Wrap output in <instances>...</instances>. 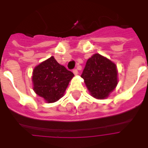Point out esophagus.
<instances>
[{"label":"esophagus","mask_w":148,"mask_h":148,"mask_svg":"<svg viewBox=\"0 0 148 148\" xmlns=\"http://www.w3.org/2000/svg\"><path fill=\"white\" fill-rule=\"evenodd\" d=\"M73 73H74L75 75H77V73H78V71H77V69H74V70H73Z\"/></svg>","instance_id":"34e87169"}]
</instances>
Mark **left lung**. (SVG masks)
<instances>
[{"label":"left lung","mask_w":148,"mask_h":148,"mask_svg":"<svg viewBox=\"0 0 148 148\" xmlns=\"http://www.w3.org/2000/svg\"><path fill=\"white\" fill-rule=\"evenodd\" d=\"M81 77L91 95L97 99L106 98L117 85L116 65L99 54L87 60Z\"/></svg>","instance_id":"obj_1"}]
</instances>
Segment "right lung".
<instances>
[{
  "label": "right lung",
  "instance_id": "add662e5",
  "mask_svg": "<svg viewBox=\"0 0 148 148\" xmlns=\"http://www.w3.org/2000/svg\"><path fill=\"white\" fill-rule=\"evenodd\" d=\"M73 77L71 71L51 57L34 69L33 90L47 102H55L63 96Z\"/></svg>",
  "mask_w": 148,
  "mask_h": 148
}]
</instances>
